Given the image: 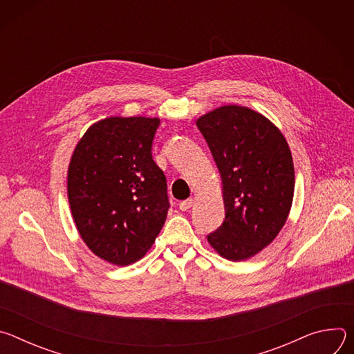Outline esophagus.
<instances>
[{
	"instance_id": "34e87169",
	"label": "esophagus",
	"mask_w": 354,
	"mask_h": 354,
	"mask_svg": "<svg viewBox=\"0 0 354 354\" xmlns=\"http://www.w3.org/2000/svg\"><path fill=\"white\" fill-rule=\"evenodd\" d=\"M193 205H194V200H193V198H187V200L180 201V203H179V209H180L182 212H186V210H189Z\"/></svg>"
}]
</instances>
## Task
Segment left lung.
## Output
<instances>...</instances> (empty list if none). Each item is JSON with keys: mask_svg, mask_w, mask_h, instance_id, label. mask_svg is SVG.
<instances>
[{"mask_svg": "<svg viewBox=\"0 0 354 354\" xmlns=\"http://www.w3.org/2000/svg\"><path fill=\"white\" fill-rule=\"evenodd\" d=\"M221 175L224 223L207 235L223 258L255 257L280 232L294 196V165L283 133L246 106H220L196 122Z\"/></svg>", "mask_w": 354, "mask_h": 354, "instance_id": "8db88e82", "label": "left lung"}]
</instances>
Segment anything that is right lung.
<instances>
[{"label": "right lung", "instance_id": "right-lung-1", "mask_svg": "<svg viewBox=\"0 0 354 354\" xmlns=\"http://www.w3.org/2000/svg\"><path fill=\"white\" fill-rule=\"evenodd\" d=\"M157 118L112 116L78 141L67 175L77 230L96 257L118 266L140 261L167 220V178L151 147Z\"/></svg>", "mask_w": 354, "mask_h": 354}]
</instances>
